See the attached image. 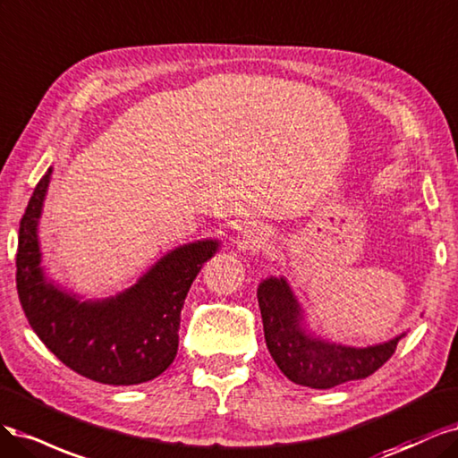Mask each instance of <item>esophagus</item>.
<instances>
[{
	"mask_svg": "<svg viewBox=\"0 0 458 458\" xmlns=\"http://www.w3.org/2000/svg\"><path fill=\"white\" fill-rule=\"evenodd\" d=\"M253 243H260V242H259V240H253Z\"/></svg>",
	"mask_w": 458,
	"mask_h": 458,
	"instance_id": "1",
	"label": "esophagus"
}]
</instances>
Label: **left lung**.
<instances>
[{
  "label": "left lung",
  "mask_w": 458,
  "mask_h": 458,
  "mask_svg": "<svg viewBox=\"0 0 458 458\" xmlns=\"http://www.w3.org/2000/svg\"><path fill=\"white\" fill-rule=\"evenodd\" d=\"M257 297L270 356L289 380L302 386L327 390L373 375L392 358L403 336L369 348L329 344L301 327L299 302L284 277L262 282Z\"/></svg>",
  "instance_id": "8db88e82"
}]
</instances>
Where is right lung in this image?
<instances>
[{
  "instance_id": "1",
  "label": "right lung",
  "mask_w": 458,
  "mask_h": 458,
  "mask_svg": "<svg viewBox=\"0 0 458 458\" xmlns=\"http://www.w3.org/2000/svg\"><path fill=\"white\" fill-rule=\"evenodd\" d=\"M49 176L51 169L38 182L19 228L17 291L28 323L58 360L85 378L131 386L159 377L179 350L190 285L218 243L174 249L117 297L80 302L47 284L39 268L36 228Z\"/></svg>"
}]
</instances>
